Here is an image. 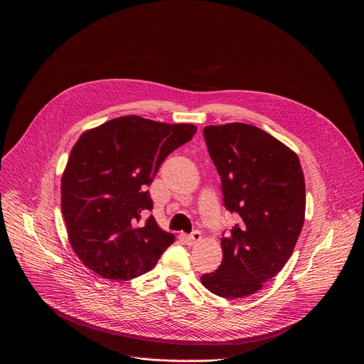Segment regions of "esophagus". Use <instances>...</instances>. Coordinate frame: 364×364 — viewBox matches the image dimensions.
Returning a JSON list of instances; mask_svg holds the SVG:
<instances>
[{"label":"esophagus","mask_w":364,"mask_h":364,"mask_svg":"<svg viewBox=\"0 0 364 364\" xmlns=\"http://www.w3.org/2000/svg\"><path fill=\"white\" fill-rule=\"evenodd\" d=\"M186 240H187L188 245H196V243H198V242L201 240V233H200V230H194L193 233H190L188 236H186Z\"/></svg>","instance_id":"1"}]
</instances>
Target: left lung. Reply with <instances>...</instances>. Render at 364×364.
<instances>
[{
	"label": "left lung",
	"mask_w": 364,
	"mask_h": 364,
	"mask_svg": "<svg viewBox=\"0 0 364 364\" xmlns=\"http://www.w3.org/2000/svg\"><path fill=\"white\" fill-rule=\"evenodd\" d=\"M203 135L225 207L239 223L222 237L220 267L201 284L235 299L261 289L288 262L304 225L305 181L296 154L253 125H210Z\"/></svg>",
	"instance_id": "left-lung-1"
}]
</instances>
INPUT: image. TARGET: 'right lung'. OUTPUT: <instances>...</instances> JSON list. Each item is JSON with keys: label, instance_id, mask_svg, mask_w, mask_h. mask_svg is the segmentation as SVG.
Segmentation results:
<instances>
[{"label": "right lung", "instance_id": "right-lung-1", "mask_svg": "<svg viewBox=\"0 0 364 364\" xmlns=\"http://www.w3.org/2000/svg\"><path fill=\"white\" fill-rule=\"evenodd\" d=\"M197 128L136 115L86 131L62 177V213L80 261L107 279L128 281L157 265L174 242L155 223L148 187L168 155Z\"/></svg>", "mask_w": 364, "mask_h": 364}]
</instances>
